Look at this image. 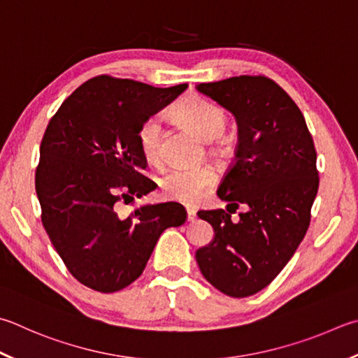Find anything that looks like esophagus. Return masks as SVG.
Segmentation results:
<instances>
[{
	"mask_svg": "<svg viewBox=\"0 0 358 358\" xmlns=\"http://www.w3.org/2000/svg\"><path fill=\"white\" fill-rule=\"evenodd\" d=\"M186 214H187V222H194V220H196V211L194 210H191V208H187L186 210Z\"/></svg>",
	"mask_w": 358,
	"mask_h": 358,
	"instance_id": "1",
	"label": "esophagus"
}]
</instances>
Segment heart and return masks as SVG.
Segmentation results:
<instances>
[{
	"instance_id": "heart-1",
	"label": "heart",
	"mask_w": 358,
	"mask_h": 358,
	"mask_svg": "<svg viewBox=\"0 0 358 358\" xmlns=\"http://www.w3.org/2000/svg\"><path fill=\"white\" fill-rule=\"evenodd\" d=\"M173 117L181 125L191 128L206 141L216 139L224 133L229 115L216 103L200 95H192L173 109ZM138 144L142 157L150 164L162 161V128L157 117H148L138 129ZM216 183V172L211 167H172L159 177L161 196L180 201L183 205H196Z\"/></svg>"
}]
</instances>
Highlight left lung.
<instances>
[{
	"label": "left lung",
	"mask_w": 358,
	"mask_h": 358,
	"mask_svg": "<svg viewBox=\"0 0 358 358\" xmlns=\"http://www.w3.org/2000/svg\"><path fill=\"white\" fill-rule=\"evenodd\" d=\"M197 90L236 117L235 159L217 189L227 210L199 211L214 229L196 252L201 274L230 297L262 291L280 274L308 230L317 194L313 138L301 109L264 75L197 84ZM239 204L235 224L231 213Z\"/></svg>",
	"instance_id": "1"
}]
</instances>
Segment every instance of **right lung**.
Segmentation results:
<instances>
[{
  "mask_svg": "<svg viewBox=\"0 0 358 358\" xmlns=\"http://www.w3.org/2000/svg\"><path fill=\"white\" fill-rule=\"evenodd\" d=\"M109 75L90 78L51 117L41 144L36 192L42 224L71 275L84 287L115 292L138 278L161 233L186 222L180 203H122L153 191L138 129L185 92Z\"/></svg>",
  "mask_w": 358,
  "mask_h": 358,
  "instance_id": "right-lung-1",
  "label": "right lung"
}]
</instances>
